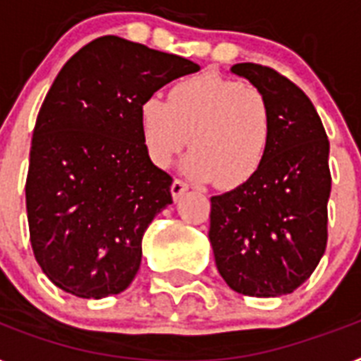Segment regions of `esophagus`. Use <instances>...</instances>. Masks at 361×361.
<instances>
[{"mask_svg": "<svg viewBox=\"0 0 361 361\" xmlns=\"http://www.w3.org/2000/svg\"><path fill=\"white\" fill-rule=\"evenodd\" d=\"M171 190H172V198H174V200H180V196L183 195L185 190H189V185H187L185 181L174 180V181H172Z\"/></svg>", "mask_w": 361, "mask_h": 361, "instance_id": "esophagus-1", "label": "esophagus"}]
</instances>
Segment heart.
Segmentation results:
<instances>
[{"label":"heart","mask_w":361,"mask_h":361,"mask_svg":"<svg viewBox=\"0 0 361 361\" xmlns=\"http://www.w3.org/2000/svg\"><path fill=\"white\" fill-rule=\"evenodd\" d=\"M148 157L169 166L187 145L183 171L196 181L231 190L256 178L272 140V113L265 96L241 81L198 75L174 85L169 102L146 98L139 107ZM191 140H188V137Z\"/></svg>","instance_id":"heart-1"}]
</instances>
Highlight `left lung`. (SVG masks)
Segmentation results:
<instances>
[{"label":"left lung","mask_w":361,"mask_h":361,"mask_svg":"<svg viewBox=\"0 0 361 361\" xmlns=\"http://www.w3.org/2000/svg\"><path fill=\"white\" fill-rule=\"evenodd\" d=\"M231 74L267 98L272 140L254 180L211 198L209 243L233 291L282 297L312 276L326 250L330 142L310 98L276 70L239 63Z\"/></svg>","instance_id":"8db88e82"}]
</instances>
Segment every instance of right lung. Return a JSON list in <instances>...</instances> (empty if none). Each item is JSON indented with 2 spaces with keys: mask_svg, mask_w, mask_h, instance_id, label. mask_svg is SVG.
<instances>
[{
  "mask_svg": "<svg viewBox=\"0 0 361 361\" xmlns=\"http://www.w3.org/2000/svg\"><path fill=\"white\" fill-rule=\"evenodd\" d=\"M198 70L113 35L61 68L38 111L25 181L33 254L59 289L104 298L133 282L146 228L172 204V178L148 157L139 107Z\"/></svg>",
  "mask_w": 361,
  "mask_h": 361,
  "instance_id": "right-lung-1",
  "label": "right lung"
}]
</instances>
